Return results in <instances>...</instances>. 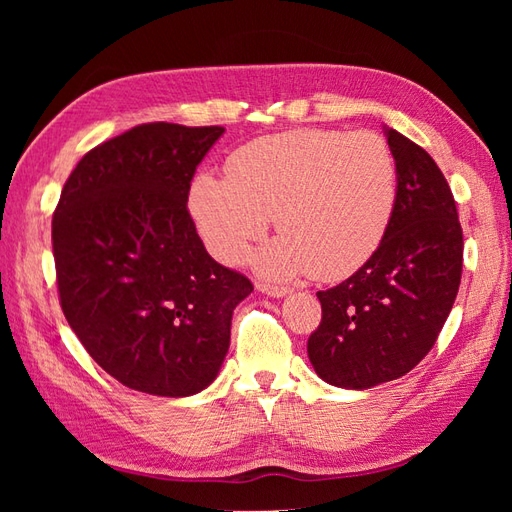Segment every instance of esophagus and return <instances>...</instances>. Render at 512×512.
Listing matches in <instances>:
<instances>
[{"instance_id": "34e87169", "label": "esophagus", "mask_w": 512, "mask_h": 512, "mask_svg": "<svg viewBox=\"0 0 512 512\" xmlns=\"http://www.w3.org/2000/svg\"><path fill=\"white\" fill-rule=\"evenodd\" d=\"M258 290H260V292H265V294H269V297H273V299H282V297H286V294H290V290H288V288L269 286V284H258Z\"/></svg>"}]
</instances>
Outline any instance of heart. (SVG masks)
<instances>
[{"label": "heart", "mask_w": 512, "mask_h": 512, "mask_svg": "<svg viewBox=\"0 0 512 512\" xmlns=\"http://www.w3.org/2000/svg\"><path fill=\"white\" fill-rule=\"evenodd\" d=\"M397 205V166L371 132L294 130L243 145L226 179L200 175L188 209L213 258L239 265L275 215L284 235L258 250L254 269L286 282L312 273L339 282L378 252Z\"/></svg>", "instance_id": "b5f03b06"}]
</instances>
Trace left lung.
<instances>
[{
    "mask_svg": "<svg viewBox=\"0 0 512 512\" xmlns=\"http://www.w3.org/2000/svg\"><path fill=\"white\" fill-rule=\"evenodd\" d=\"M397 166V205L378 252L335 288L320 290V327L307 339L316 374L365 391L423 361L451 314L463 235L451 188L429 153L384 126Z\"/></svg>",
    "mask_w": 512,
    "mask_h": 512,
    "instance_id": "left-lung-1",
    "label": "left lung"
}]
</instances>
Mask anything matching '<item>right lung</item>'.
<instances>
[{"label":"right lung","instance_id":"right-lung-1","mask_svg":"<svg viewBox=\"0 0 512 512\" xmlns=\"http://www.w3.org/2000/svg\"><path fill=\"white\" fill-rule=\"evenodd\" d=\"M224 128L145 123L85 153L53 215L64 316L128 389L190 397L218 378L235 307L254 290L215 262L188 211Z\"/></svg>","mask_w":512,"mask_h":512}]
</instances>
